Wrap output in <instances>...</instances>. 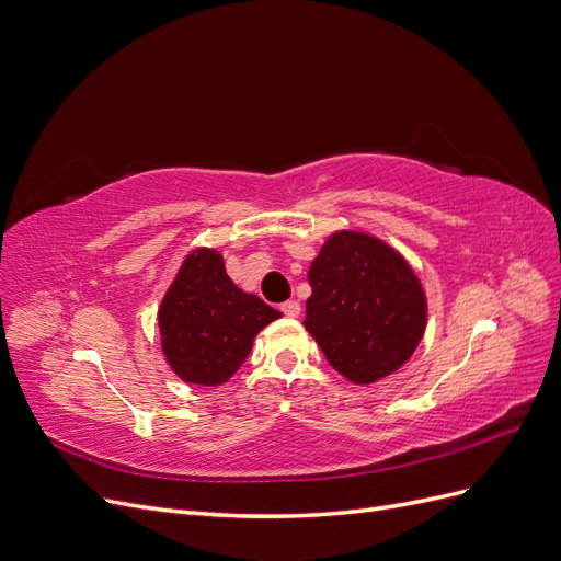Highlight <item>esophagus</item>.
<instances>
[{
    "label": "esophagus",
    "instance_id": "obj_1",
    "mask_svg": "<svg viewBox=\"0 0 561 561\" xmlns=\"http://www.w3.org/2000/svg\"><path fill=\"white\" fill-rule=\"evenodd\" d=\"M280 311L290 318H297L301 313V304L297 299H287L280 304Z\"/></svg>",
    "mask_w": 561,
    "mask_h": 561
}]
</instances>
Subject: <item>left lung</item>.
Wrapping results in <instances>:
<instances>
[{"instance_id":"1","label":"left lung","mask_w":561,"mask_h":561,"mask_svg":"<svg viewBox=\"0 0 561 561\" xmlns=\"http://www.w3.org/2000/svg\"><path fill=\"white\" fill-rule=\"evenodd\" d=\"M304 328L353 383L393 375L426 330V295L402 254L360 231H336L309 266Z\"/></svg>"}]
</instances>
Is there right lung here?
Instances as JSON below:
<instances>
[{
	"label": "right lung",
	"mask_w": 561,
	"mask_h": 561,
	"mask_svg": "<svg viewBox=\"0 0 561 561\" xmlns=\"http://www.w3.org/2000/svg\"><path fill=\"white\" fill-rule=\"evenodd\" d=\"M276 318L280 311L227 276L222 254L198 248L186 254L161 301L163 355L182 381L219 386L245 363L254 336Z\"/></svg>",
	"instance_id": "right-lung-1"
}]
</instances>
